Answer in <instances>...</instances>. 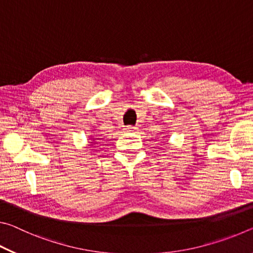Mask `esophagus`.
Here are the masks:
<instances>
[{
    "label": "esophagus",
    "mask_w": 253,
    "mask_h": 253,
    "mask_svg": "<svg viewBox=\"0 0 253 253\" xmlns=\"http://www.w3.org/2000/svg\"><path fill=\"white\" fill-rule=\"evenodd\" d=\"M137 127L135 126H126L125 127V131H136Z\"/></svg>",
    "instance_id": "esophagus-1"
}]
</instances>
